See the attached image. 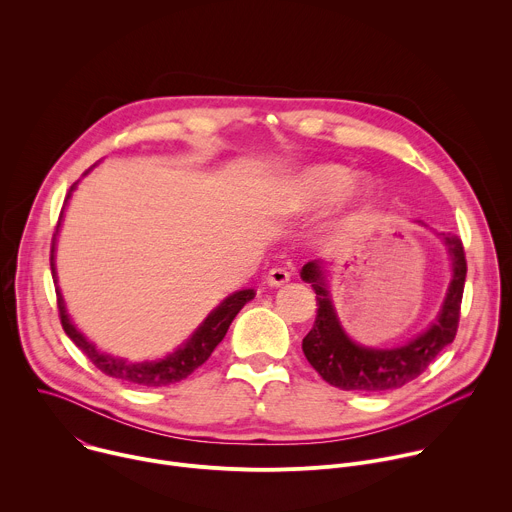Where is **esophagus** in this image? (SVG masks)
I'll return each instance as SVG.
<instances>
[{
  "instance_id": "1",
  "label": "esophagus",
  "mask_w": 512,
  "mask_h": 512,
  "mask_svg": "<svg viewBox=\"0 0 512 512\" xmlns=\"http://www.w3.org/2000/svg\"><path fill=\"white\" fill-rule=\"evenodd\" d=\"M289 277H291V273H289L287 269H283V267H273V269H269L265 281H267L271 287H281V285H285V283L289 281Z\"/></svg>"
}]
</instances>
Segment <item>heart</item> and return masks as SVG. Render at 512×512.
<instances>
[{
    "mask_svg": "<svg viewBox=\"0 0 512 512\" xmlns=\"http://www.w3.org/2000/svg\"><path fill=\"white\" fill-rule=\"evenodd\" d=\"M352 177L348 168L338 164L310 166L291 182L281 198V208L285 212H318L342 195L336 225H344L350 214L371 194V182L367 178L352 181Z\"/></svg>",
    "mask_w": 512,
    "mask_h": 512,
    "instance_id": "1",
    "label": "heart"
}]
</instances>
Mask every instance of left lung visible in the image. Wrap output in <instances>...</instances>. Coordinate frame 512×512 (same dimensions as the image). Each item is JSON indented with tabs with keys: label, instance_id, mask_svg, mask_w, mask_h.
<instances>
[{
	"label": "left lung",
	"instance_id": "obj_1",
	"mask_svg": "<svg viewBox=\"0 0 512 512\" xmlns=\"http://www.w3.org/2000/svg\"><path fill=\"white\" fill-rule=\"evenodd\" d=\"M450 257L452 277L440 312L425 330L409 338L403 346L373 348L354 342L342 328L326 275V261H308L300 277L316 291L318 314L314 328L302 342L308 362L318 375L344 391L385 393L417 379L429 362L454 342L460 304L466 281V257L460 237L440 235Z\"/></svg>",
	"mask_w": 512,
	"mask_h": 512
}]
</instances>
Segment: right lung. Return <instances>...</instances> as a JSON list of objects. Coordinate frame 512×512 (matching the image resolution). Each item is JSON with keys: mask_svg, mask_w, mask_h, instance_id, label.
Wrapping results in <instances>:
<instances>
[{"mask_svg": "<svg viewBox=\"0 0 512 512\" xmlns=\"http://www.w3.org/2000/svg\"><path fill=\"white\" fill-rule=\"evenodd\" d=\"M89 172H85V174H89ZM77 184L70 186L68 196L64 200V206H66L68 198L72 196V190L77 188ZM64 206H62V212H64ZM62 212H60V221H58L56 233L52 237V251H50V269H52V279L56 283V298H58L60 322H62V328H64L66 336L85 352V356H89V360L95 364V367L101 373H105V375H109L113 379H121L125 383L137 385V387H166V385H172V383H178V381L190 377L198 367H202V364L208 360V356L218 346V342L225 338L231 322L243 310V306L255 298V291L253 289H239V291H235V294L225 298L221 304H218L200 322V326L190 334V338H186L174 352L166 354L164 358L143 360V362H129L127 358H119V356L107 354V352L99 350L75 326V322L70 320V316L66 312L64 298L60 294L58 277H56V263H54V251H56L58 229H60V223H62Z\"/></svg>", "mask_w": 512, "mask_h": 512, "instance_id": "obj_1", "label": "right lung"}]
</instances>
